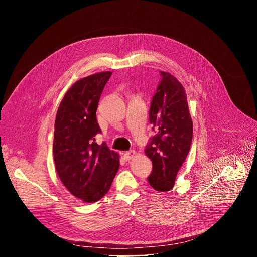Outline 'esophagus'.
<instances>
[{
	"label": "esophagus",
	"instance_id": "1",
	"mask_svg": "<svg viewBox=\"0 0 257 257\" xmlns=\"http://www.w3.org/2000/svg\"><path fill=\"white\" fill-rule=\"evenodd\" d=\"M135 155H136V151L135 150H130V151L124 152L123 157H124L125 160H131Z\"/></svg>",
	"mask_w": 257,
	"mask_h": 257
}]
</instances>
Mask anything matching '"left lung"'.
Masks as SVG:
<instances>
[{
    "instance_id": "8db88e82",
    "label": "left lung",
    "mask_w": 257,
    "mask_h": 257,
    "mask_svg": "<svg viewBox=\"0 0 257 257\" xmlns=\"http://www.w3.org/2000/svg\"><path fill=\"white\" fill-rule=\"evenodd\" d=\"M159 73L161 80L149 109V122L157 134L145 152L152 162L148 183L156 191L168 192L189 153L193 122L182 84L170 73Z\"/></svg>"
}]
</instances>
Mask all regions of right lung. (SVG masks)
I'll list each match as a JSON object with an SVG mask.
<instances>
[{"label": "right lung", "mask_w": 257, "mask_h": 257, "mask_svg": "<svg viewBox=\"0 0 257 257\" xmlns=\"http://www.w3.org/2000/svg\"><path fill=\"white\" fill-rule=\"evenodd\" d=\"M111 72L93 74L77 81L63 97L54 123L53 158L67 190L85 203L102 199L119 167V155L107 144L96 143L101 134L96 111Z\"/></svg>", "instance_id": "add662e5"}]
</instances>
